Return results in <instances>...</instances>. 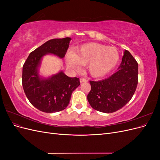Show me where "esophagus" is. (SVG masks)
<instances>
[{
	"label": "esophagus",
	"mask_w": 160,
	"mask_h": 160,
	"mask_svg": "<svg viewBox=\"0 0 160 160\" xmlns=\"http://www.w3.org/2000/svg\"><path fill=\"white\" fill-rule=\"evenodd\" d=\"M88 80L86 79H84V78H81L80 79V82L81 83H84V82H88Z\"/></svg>",
	"instance_id": "obj_1"
}]
</instances>
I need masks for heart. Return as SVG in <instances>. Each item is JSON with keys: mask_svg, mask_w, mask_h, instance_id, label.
I'll return each instance as SVG.
<instances>
[{"mask_svg": "<svg viewBox=\"0 0 160 160\" xmlns=\"http://www.w3.org/2000/svg\"><path fill=\"white\" fill-rule=\"evenodd\" d=\"M119 59V51L115 47L97 42L86 43L66 56L67 64L71 69L79 70L81 65H88L89 73L95 78L108 74L117 65Z\"/></svg>", "mask_w": 160, "mask_h": 160, "instance_id": "b5f03b06", "label": "heart"}]
</instances>
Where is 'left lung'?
<instances>
[{"mask_svg": "<svg viewBox=\"0 0 160 160\" xmlns=\"http://www.w3.org/2000/svg\"><path fill=\"white\" fill-rule=\"evenodd\" d=\"M91 89L88 100L94 109L113 113L122 108L132 98L138 83V64L125 50L118 71L105 79L90 81Z\"/></svg>", "mask_w": 160, "mask_h": 160, "instance_id": "1", "label": "left lung"}]
</instances>
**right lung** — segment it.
<instances>
[{"mask_svg":"<svg viewBox=\"0 0 160 160\" xmlns=\"http://www.w3.org/2000/svg\"><path fill=\"white\" fill-rule=\"evenodd\" d=\"M70 37L53 38L30 53L22 67V83L31 103L45 113H55L69 105L72 91L80 85L77 77L67 76L62 71L44 77L39 69L42 57L51 54L62 59L69 47Z\"/></svg>","mask_w":160,"mask_h":160,"instance_id":"right-lung-1","label":"right lung"}]
</instances>
